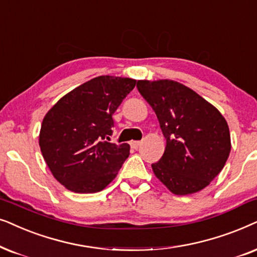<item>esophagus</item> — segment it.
<instances>
[{
	"label": "esophagus",
	"mask_w": 257,
	"mask_h": 257,
	"mask_svg": "<svg viewBox=\"0 0 257 257\" xmlns=\"http://www.w3.org/2000/svg\"><path fill=\"white\" fill-rule=\"evenodd\" d=\"M141 145H142L141 141H133V142L131 143L132 148H134V149H139L140 147H141Z\"/></svg>",
	"instance_id": "esophagus-1"
}]
</instances>
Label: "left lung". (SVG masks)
Segmentation results:
<instances>
[{
	"mask_svg": "<svg viewBox=\"0 0 257 257\" xmlns=\"http://www.w3.org/2000/svg\"><path fill=\"white\" fill-rule=\"evenodd\" d=\"M166 138L163 156L152 168L175 195L202 190L216 177L231 149L225 118L209 102L172 80L138 81Z\"/></svg>",
	"mask_w": 257,
	"mask_h": 257,
	"instance_id": "obj_1",
	"label": "left lung"
}]
</instances>
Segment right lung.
Returning a JSON list of instances; mask_svg holds the SVG:
<instances>
[{"mask_svg": "<svg viewBox=\"0 0 257 257\" xmlns=\"http://www.w3.org/2000/svg\"><path fill=\"white\" fill-rule=\"evenodd\" d=\"M135 84L128 77H95L64 95L44 116L41 153L53 176L68 190L97 193L117 175L131 146L109 142L112 114Z\"/></svg>", "mask_w": 257, "mask_h": 257, "instance_id": "1", "label": "right lung"}]
</instances>
